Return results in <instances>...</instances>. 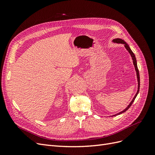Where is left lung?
<instances>
[{"label":"left lung","instance_id":"1","mask_svg":"<svg viewBox=\"0 0 155 155\" xmlns=\"http://www.w3.org/2000/svg\"><path fill=\"white\" fill-rule=\"evenodd\" d=\"M112 42H114V43H116L124 44V45L125 48H126L127 50V51H129V53L130 54V56H131V58H132L133 61V64H134V68H135L136 72H137V80H138V91H137V94H135L134 97H133V100L130 101L129 105L124 110L121 111L120 112H119V113H118V114H114V115H113V116H116V115H118V114H121L124 113V112H125L126 110H127L129 109V107H130L131 105H132L133 103L134 102V100H135V98L137 97V95H138V92H139V90H140V74H139V70H138V67H137V59H136L135 55H134V53L133 52V51L130 50V47H129V46L127 44L124 40H122L121 39H119V38H117V39H113V40H112Z\"/></svg>","mask_w":155,"mask_h":155}]
</instances>
